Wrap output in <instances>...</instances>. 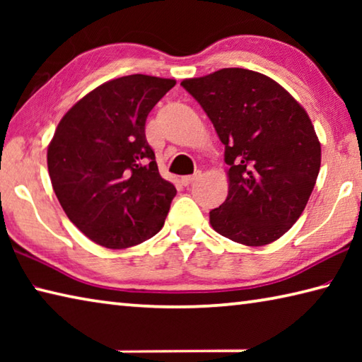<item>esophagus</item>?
Masks as SVG:
<instances>
[{
	"mask_svg": "<svg viewBox=\"0 0 362 362\" xmlns=\"http://www.w3.org/2000/svg\"><path fill=\"white\" fill-rule=\"evenodd\" d=\"M199 177H201V173L198 170V173H194L193 175H185V177H182V183H183V185L187 187V185H189V183H193L194 180H198Z\"/></svg>",
	"mask_w": 362,
	"mask_h": 362,
	"instance_id": "esophagus-1",
	"label": "esophagus"
}]
</instances>
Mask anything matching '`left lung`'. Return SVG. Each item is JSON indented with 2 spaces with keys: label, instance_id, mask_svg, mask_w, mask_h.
Masks as SVG:
<instances>
[{
  "label": "left lung",
  "instance_id": "left-lung-1",
  "mask_svg": "<svg viewBox=\"0 0 362 362\" xmlns=\"http://www.w3.org/2000/svg\"><path fill=\"white\" fill-rule=\"evenodd\" d=\"M225 145L228 196L212 228L246 246L279 240L302 216L321 168V144L305 108L274 79L222 69L180 83Z\"/></svg>",
  "mask_w": 362,
  "mask_h": 362
}]
</instances>
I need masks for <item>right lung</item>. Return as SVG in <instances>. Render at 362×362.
<instances>
[{"label":"right lung","mask_w":362,"mask_h":362,"mask_svg":"<svg viewBox=\"0 0 362 362\" xmlns=\"http://www.w3.org/2000/svg\"><path fill=\"white\" fill-rule=\"evenodd\" d=\"M175 79L129 75L103 83L60 119L47 146L54 193L90 241L126 249L163 228L177 193L159 175L145 121Z\"/></svg>","instance_id":"right-lung-1"}]
</instances>
